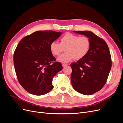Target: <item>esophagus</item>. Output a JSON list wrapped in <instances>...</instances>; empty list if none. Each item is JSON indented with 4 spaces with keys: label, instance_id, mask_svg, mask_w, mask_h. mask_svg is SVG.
Returning a JSON list of instances; mask_svg holds the SVG:
<instances>
[{
    "label": "esophagus",
    "instance_id": "obj_1",
    "mask_svg": "<svg viewBox=\"0 0 123 123\" xmlns=\"http://www.w3.org/2000/svg\"><path fill=\"white\" fill-rule=\"evenodd\" d=\"M62 65L63 67H65V66H66L67 65H68V64H62Z\"/></svg>",
    "mask_w": 123,
    "mask_h": 123
}]
</instances>
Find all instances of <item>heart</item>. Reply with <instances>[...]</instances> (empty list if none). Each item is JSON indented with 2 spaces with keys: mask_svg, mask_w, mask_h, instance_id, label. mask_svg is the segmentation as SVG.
Returning <instances> with one entry per match:
<instances>
[{
  "mask_svg": "<svg viewBox=\"0 0 123 123\" xmlns=\"http://www.w3.org/2000/svg\"><path fill=\"white\" fill-rule=\"evenodd\" d=\"M91 45L90 41L86 37H80L72 33H67L61 38L60 43L53 41L50 44L51 53L58 56L65 49V52L58 57L61 63H68L75 59L80 60L87 54Z\"/></svg>",
  "mask_w": 123,
  "mask_h": 123,
  "instance_id": "heart-1",
  "label": "heart"
}]
</instances>
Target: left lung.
Wrapping results in <instances>:
<instances>
[{
  "label": "left lung",
  "mask_w": 123,
  "mask_h": 123,
  "mask_svg": "<svg viewBox=\"0 0 123 123\" xmlns=\"http://www.w3.org/2000/svg\"><path fill=\"white\" fill-rule=\"evenodd\" d=\"M74 32L88 37L91 45L84 58L70 64L71 82L77 92L89 96L101 90L105 84L111 68L110 53L106 42L92 31Z\"/></svg>",
  "instance_id": "left-lung-1"
}]
</instances>
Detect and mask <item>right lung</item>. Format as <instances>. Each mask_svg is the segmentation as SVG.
<instances>
[{
  "mask_svg": "<svg viewBox=\"0 0 123 123\" xmlns=\"http://www.w3.org/2000/svg\"><path fill=\"white\" fill-rule=\"evenodd\" d=\"M62 33L36 31L18 43L14 54L15 70L19 83L28 92L41 96L53 88V78L63 67L60 63L53 62L56 59L49 46Z\"/></svg>",
  "mask_w": 123,
  "mask_h": 123,
  "instance_id": "right-lung-1",
  "label": "right lung"
}]
</instances>
